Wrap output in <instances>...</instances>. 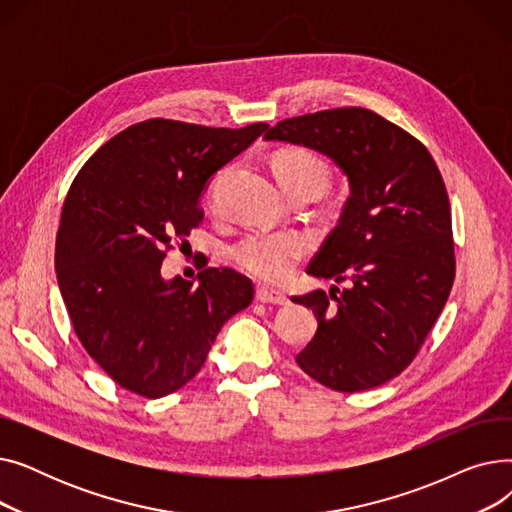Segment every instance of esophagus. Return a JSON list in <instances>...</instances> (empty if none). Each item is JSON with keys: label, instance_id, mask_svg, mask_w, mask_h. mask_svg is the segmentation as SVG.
Here are the masks:
<instances>
[{"label": "esophagus", "instance_id": "34e87169", "mask_svg": "<svg viewBox=\"0 0 512 512\" xmlns=\"http://www.w3.org/2000/svg\"><path fill=\"white\" fill-rule=\"evenodd\" d=\"M257 299L265 305H278V307H284L288 305V297L284 292L280 290H274V288H267V286H259L257 288Z\"/></svg>", "mask_w": 512, "mask_h": 512}]
</instances>
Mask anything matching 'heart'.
I'll use <instances>...</instances> for the list:
<instances>
[{
  "label": "heart",
  "mask_w": 512,
  "mask_h": 512,
  "mask_svg": "<svg viewBox=\"0 0 512 512\" xmlns=\"http://www.w3.org/2000/svg\"><path fill=\"white\" fill-rule=\"evenodd\" d=\"M274 172L284 191L292 195H321L330 184V166L319 153L305 147H288L274 157ZM222 182V172L215 176L205 199L211 203ZM309 240L299 232H263L251 230L238 238L232 249V261L247 274L265 280L282 282L286 280L297 263L307 255Z\"/></svg>",
  "instance_id": "heart-1"
}]
</instances>
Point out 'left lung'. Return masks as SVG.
<instances>
[{
  "label": "left lung",
  "mask_w": 512,
  "mask_h": 512,
  "mask_svg": "<svg viewBox=\"0 0 512 512\" xmlns=\"http://www.w3.org/2000/svg\"><path fill=\"white\" fill-rule=\"evenodd\" d=\"M265 139L328 155L351 186L338 226L307 267L311 276L351 284L292 299L317 317L297 363L336 392L378 388L413 363L452 290L442 174L419 139L365 107L286 118Z\"/></svg>",
  "instance_id": "1"
}]
</instances>
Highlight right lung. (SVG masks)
Here are the masks:
<instances>
[{
	"mask_svg": "<svg viewBox=\"0 0 512 512\" xmlns=\"http://www.w3.org/2000/svg\"><path fill=\"white\" fill-rule=\"evenodd\" d=\"M265 122L213 128L151 118L101 145L66 195L56 270L72 328L124 390L161 398L191 382L226 321L247 309L253 282L205 267L199 284L161 280L174 242L203 222L207 180L245 151Z\"/></svg>",
	"mask_w": 512,
	"mask_h": 512,
	"instance_id": "1",
	"label": "right lung"
}]
</instances>
